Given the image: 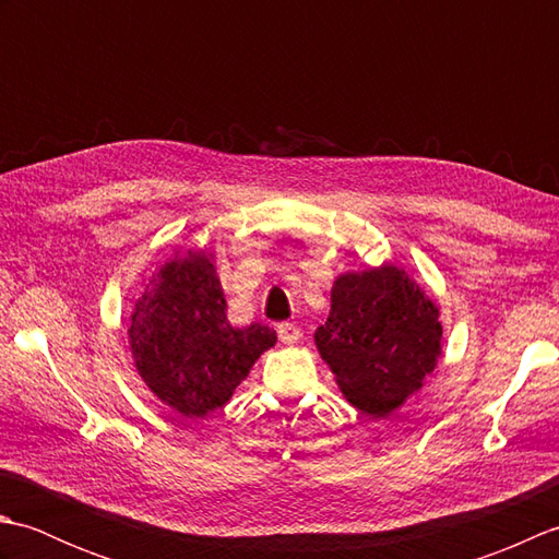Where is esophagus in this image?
Returning a JSON list of instances; mask_svg holds the SVG:
<instances>
[{"instance_id":"obj_1","label":"esophagus","mask_w":559,"mask_h":559,"mask_svg":"<svg viewBox=\"0 0 559 559\" xmlns=\"http://www.w3.org/2000/svg\"><path fill=\"white\" fill-rule=\"evenodd\" d=\"M300 336H302V331H300L298 324H293V322L278 324V338H281L283 343H288V346H290V343H298Z\"/></svg>"}]
</instances>
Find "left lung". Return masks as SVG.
Listing matches in <instances>:
<instances>
[{"mask_svg":"<svg viewBox=\"0 0 559 559\" xmlns=\"http://www.w3.org/2000/svg\"><path fill=\"white\" fill-rule=\"evenodd\" d=\"M355 408L386 415L418 391L442 353L439 310L396 266L346 273L314 334Z\"/></svg>","mask_w":559,"mask_h":559,"instance_id":"1","label":"left lung"}]
</instances>
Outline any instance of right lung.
Wrapping results in <instances>:
<instances>
[{"instance_id":"obj_1","label":"right lung","mask_w":559,"mask_h":559,"mask_svg":"<svg viewBox=\"0 0 559 559\" xmlns=\"http://www.w3.org/2000/svg\"><path fill=\"white\" fill-rule=\"evenodd\" d=\"M206 254L173 259L153 276L129 326L141 379L177 413L199 418L228 403L261 353L276 343L264 324L230 326Z\"/></svg>"}]
</instances>
